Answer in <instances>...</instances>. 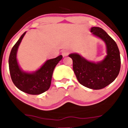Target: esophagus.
<instances>
[{
    "label": "esophagus",
    "instance_id": "esophagus-1",
    "mask_svg": "<svg viewBox=\"0 0 128 128\" xmlns=\"http://www.w3.org/2000/svg\"><path fill=\"white\" fill-rule=\"evenodd\" d=\"M69 54V51L68 50H64L62 51V56L64 57L68 56Z\"/></svg>",
    "mask_w": 128,
    "mask_h": 128
}]
</instances>
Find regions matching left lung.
<instances>
[{
  "instance_id": "1",
  "label": "left lung",
  "mask_w": 128,
  "mask_h": 128,
  "mask_svg": "<svg viewBox=\"0 0 128 128\" xmlns=\"http://www.w3.org/2000/svg\"><path fill=\"white\" fill-rule=\"evenodd\" d=\"M90 31L105 42L107 55L104 60L95 63L77 53L69 56L72 59L73 70L78 82L87 88L100 90L112 83L118 76L121 58L116 43L105 31L99 27H92Z\"/></svg>"
}]
</instances>
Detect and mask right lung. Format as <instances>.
I'll return each instance as SVG.
<instances>
[{
  "label": "right lung",
  "mask_w": 128,
  "mask_h": 128,
  "mask_svg": "<svg viewBox=\"0 0 128 128\" xmlns=\"http://www.w3.org/2000/svg\"><path fill=\"white\" fill-rule=\"evenodd\" d=\"M26 32L13 46L8 59L9 70L13 83L19 90L30 95H39L50 88L52 73L62 56L49 59L35 72L29 73L21 69L16 59L18 46Z\"/></svg>",
  "instance_id": "1"
}]
</instances>
